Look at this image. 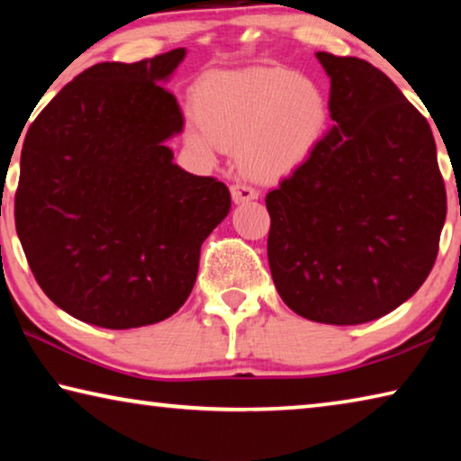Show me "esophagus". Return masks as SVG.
I'll return each instance as SVG.
<instances>
[{"instance_id": "esophagus-1", "label": "esophagus", "mask_w": 461, "mask_h": 461, "mask_svg": "<svg viewBox=\"0 0 461 461\" xmlns=\"http://www.w3.org/2000/svg\"><path fill=\"white\" fill-rule=\"evenodd\" d=\"M230 191H231V199L236 201V203H244V201L258 199V191H256L254 186L244 185V183H233V185L230 186Z\"/></svg>"}]
</instances>
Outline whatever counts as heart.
<instances>
[{"label":"heart","mask_w":461,"mask_h":461,"mask_svg":"<svg viewBox=\"0 0 461 461\" xmlns=\"http://www.w3.org/2000/svg\"><path fill=\"white\" fill-rule=\"evenodd\" d=\"M197 126L186 142L205 158L236 150L240 167L262 181L294 173L313 156L330 120L319 85L285 67L215 71L193 87Z\"/></svg>","instance_id":"1"}]
</instances>
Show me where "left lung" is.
<instances>
[{"mask_svg": "<svg viewBox=\"0 0 461 461\" xmlns=\"http://www.w3.org/2000/svg\"><path fill=\"white\" fill-rule=\"evenodd\" d=\"M331 79L327 131L267 194L268 264L296 315L360 325L411 299L431 272L446 185L427 120L370 62L317 52Z\"/></svg>", "mask_w": 461, "mask_h": 461, "instance_id": "1", "label": "left lung"}]
</instances>
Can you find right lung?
I'll return each instance as SVG.
<instances>
[{
  "mask_svg": "<svg viewBox=\"0 0 461 461\" xmlns=\"http://www.w3.org/2000/svg\"><path fill=\"white\" fill-rule=\"evenodd\" d=\"M185 54L93 65L28 128L15 231L44 294L79 321L131 330L176 313L230 213L228 186L165 144L185 120L162 83Z\"/></svg>",
  "mask_w": 461,
  "mask_h": 461,
  "instance_id": "add662e5",
  "label": "right lung"
}]
</instances>
